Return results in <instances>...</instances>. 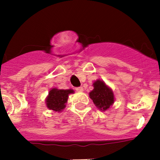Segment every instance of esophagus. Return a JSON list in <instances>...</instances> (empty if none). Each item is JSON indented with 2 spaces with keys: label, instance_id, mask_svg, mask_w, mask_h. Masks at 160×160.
Here are the masks:
<instances>
[{
  "label": "esophagus",
  "instance_id": "esophagus-1",
  "mask_svg": "<svg viewBox=\"0 0 160 160\" xmlns=\"http://www.w3.org/2000/svg\"><path fill=\"white\" fill-rule=\"evenodd\" d=\"M76 90H77V92H83V88H82V87H80V88H76Z\"/></svg>",
  "mask_w": 160,
  "mask_h": 160
}]
</instances>
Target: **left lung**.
<instances>
[{
	"mask_svg": "<svg viewBox=\"0 0 160 160\" xmlns=\"http://www.w3.org/2000/svg\"><path fill=\"white\" fill-rule=\"evenodd\" d=\"M93 89L89 93V97L95 106L102 111L111 108L115 100L112 89L100 79L93 82Z\"/></svg>",
	"mask_w": 160,
	"mask_h": 160,
	"instance_id": "obj_1",
	"label": "left lung"
}]
</instances>
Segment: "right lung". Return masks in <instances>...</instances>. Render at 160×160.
<instances>
[{"label": "right lung", "mask_w": 160, "mask_h": 160, "mask_svg": "<svg viewBox=\"0 0 160 160\" xmlns=\"http://www.w3.org/2000/svg\"><path fill=\"white\" fill-rule=\"evenodd\" d=\"M74 93L72 89L60 90L52 88L46 98V104L47 108L56 112H62L65 109L66 104L68 101L69 95Z\"/></svg>", "instance_id": "right-lung-1"}]
</instances>
